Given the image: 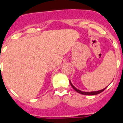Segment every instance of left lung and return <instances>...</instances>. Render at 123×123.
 I'll use <instances>...</instances> for the list:
<instances>
[{
  "instance_id": "1",
  "label": "left lung",
  "mask_w": 123,
  "mask_h": 123,
  "mask_svg": "<svg viewBox=\"0 0 123 123\" xmlns=\"http://www.w3.org/2000/svg\"><path fill=\"white\" fill-rule=\"evenodd\" d=\"M69 83H70V84H71V87L74 89V90H75L77 92H79V93H80L82 94H84V95H96V94H98L101 93V92H103L104 90L106 89L107 87H105V89H103L102 90H100V91H92V92H83V91H80V90L77 89V88L75 87V86H73V84H71V81L69 80Z\"/></svg>"
}]
</instances>
